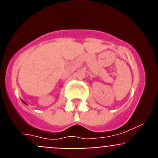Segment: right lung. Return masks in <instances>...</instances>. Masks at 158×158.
Returning <instances> with one entry per match:
<instances>
[{
  "label": "right lung",
  "mask_w": 158,
  "mask_h": 158,
  "mask_svg": "<svg viewBox=\"0 0 158 158\" xmlns=\"http://www.w3.org/2000/svg\"><path fill=\"white\" fill-rule=\"evenodd\" d=\"M22 102H23V103H24V104H26V103H25V102H23V101H22Z\"/></svg>",
  "instance_id": "add662e5"
}]
</instances>
